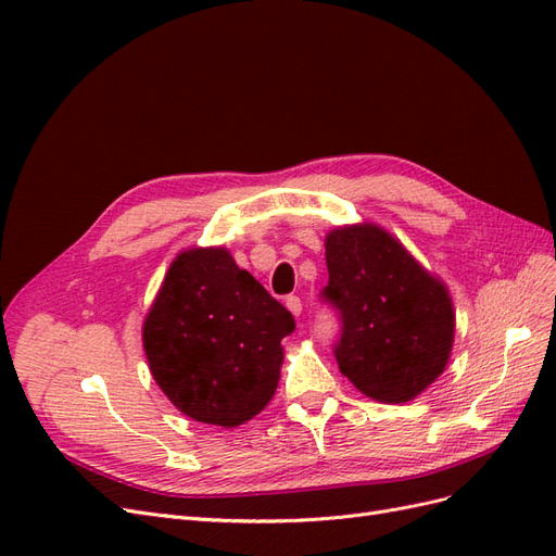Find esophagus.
Listing matches in <instances>:
<instances>
[{"mask_svg": "<svg viewBox=\"0 0 556 556\" xmlns=\"http://www.w3.org/2000/svg\"><path fill=\"white\" fill-rule=\"evenodd\" d=\"M285 306H288V311H290L294 317H299L301 311H304V304H301V299L294 296V294H290L288 299H285Z\"/></svg>", "mask_w": 556, "mask_h": 556, "instance_id": "34e87169", "label": "esophagus"}]
</instances>
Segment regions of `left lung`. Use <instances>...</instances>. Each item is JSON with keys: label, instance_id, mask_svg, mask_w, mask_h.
<instances>
[{"label": "left lung", "instance_id": "obj_1", "mask_svg": "<svg viewBox=\"0 0 556 556\" xmlns=\"http://www.w3.org/2000/svg\"><path fill=\"white\" fill-rule=\"evenodd\" d=\"M325 257L323 296L343 325L333 350L341 374L374 401H413L445 371L452 352L445 282L374 223L331 229Z\"/></svg>", "mask_w": 556, "mask_h": 556}]
</instances>
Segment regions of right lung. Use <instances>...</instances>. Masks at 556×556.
I'll return each mask as SVG.
<instances>
[{
  "mask_svg": "<svg viewBox=\"0 0 556 556\" xmlns=\"http://www.w3.org/2000/svg\"><path fill=\"white\" fill-rule=\"evenodd\" d=\"M294 317L227 248H190L172 262L143 319L160 390L197 422L239 427L276 394Z\"/></svg>",
  "mask_w": 556,
  "mask_h": 556,
  "instance_id": "obj_1",
  "label": "right lung"
}]
</instances>
